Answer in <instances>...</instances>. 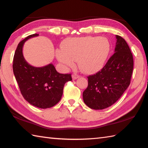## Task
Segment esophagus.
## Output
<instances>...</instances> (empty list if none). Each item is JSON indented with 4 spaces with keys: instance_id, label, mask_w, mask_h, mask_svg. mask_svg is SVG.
<instances>
[{
    "instance_id": "obj_1",
    "label": "esophagus",
    "mask_w": 148,
    "mask_h": 148,
    "mask_svg": "<svg viewBox=\"0 0 148 148\" xmlns=\"http://www.w3.org/2000/svg\"><path fill=\"white\" fill-rule=\"evenodd\" d=\"M72 79H77L78 77H79V75H77V74H73L72 76Z\"/></svg>"
}]
</instances>
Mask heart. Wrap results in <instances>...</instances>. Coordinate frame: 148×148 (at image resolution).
<instances>
[{
    "label": "heart",
    "instance_id": "b5f03b06",
    "mask_svg": "<svg viewBox=\"0 0 148 148\" xmlns=\"http://www.w3.org/2000/svg\"><path fill=\"white\" fill-rule=\"evenodd\" d=\"M62 49L56 51L58 60L68 67H73L78 61L84 73L93 74L104 67L111 51V45L104 37L86 36L65 40Z\"/></svg>",
    "mask_w": 148,
    "mask_h": 148
}]
</instances>
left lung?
<instances>
[{
	"instance_id": "8db88e82",
	"label": "left lung",
	"mask_w": 148,
	"mask_h": 148,
	"mask_svg": "<svg viewBox=\"0 0 148 148\" xmlns=\"http://www.w3.org/2000/svg\"><path fill=\"white\" fill-rule=\"evenodd\" d=\"M114 53L100 71L88 77V87L83 93L85 104L100 110L112 106L130 85L134 60L125 40L116 35Z\"/></svg>"
}]
</instances>
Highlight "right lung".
Wrapping results in <instances>:
<instances>
[{
    "instance_id": "1",
    "label": "right lung",
    "mask_w": 148,
    "mask_h": 148,
    "mask_svg": "<svg viewBox=\"0 0 148 148\" xmlns=\"http://www.w3.org/2000/svg\"><path fill=\"white\" fill-rule=\"evenodd\" d=\"M38 36L37 34H32L18 44L12 69L23 98L31 105L46 109L60 100L64 84L72 81V77L70 74L58 73L52 64L41 67L28 64L23 55V45L27 40Z\"/></svg>"
}]
</instances>
